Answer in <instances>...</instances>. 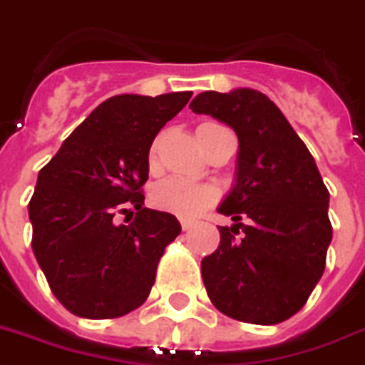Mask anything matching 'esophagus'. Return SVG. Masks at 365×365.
<instances>
[{
  "label": "esophagus",
  "instance_id": "1",
  "mask_svg": "<svg viewBox=\"0 0 365 365\" xmlns=\"http://www.w3.org/2000/svg\"><path fill=\"white\" fill-rule=\"evenodd\" d=\"M180 227H182V231H190L194 227V221H190V219H180Z\"/></svg>",
  "mask_w": 365,
  "mask_h": 365
}]
</instances>
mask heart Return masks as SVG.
<instances>
[{"mask_svg":"<svg viewBox=\"0 0 365 365\" xmlns=\"http://www.w3.org/2000/svg\"><path fill=\"white\" fill-rule=\"evenodd\" d=\"M213 123H204L202 127H210ZM150 171L158 169L155 146L148 155ZM217 200V190L210 185H198L182 179H165L153 186L152 204L161 212L171 213L180 219H194Z\"/></svg>","mask_w":365,"mask_h":365,"instance_id":"1","label":"heart"}]
</instances>
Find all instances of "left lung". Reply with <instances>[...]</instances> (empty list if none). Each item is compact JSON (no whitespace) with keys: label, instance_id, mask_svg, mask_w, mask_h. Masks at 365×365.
I'll return each mask as SVG.
<instances>
[{"label":"left lung","instance_id":"1","mask_svg":"<svg viewBox=\"0 0 365 365\" xmlns=\"http://www.w3.org/2000/svg\"><path fill=\"white\" fill-rule=\"evenodd\" d=\"M190 109L229 125L240 146L237 185L219 207L235 225L219 227L217 250L202 259L207 297L238 322H284L325 271L333 237L327 186L306 144L262 92L210 90Z\"/></svg>","mask_w":365,"mask_h":365}]
</instances>
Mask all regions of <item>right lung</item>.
Masks as SVG:
<instances>
[{"label": "right lung", "instance_id": "right-lung-1", "mask_svg": "<svg viewBox=\"0 0 365 365\" xmlns=\"http://www.w3.org/2000/svg\"><path fill=\"white\" fill-rule=\"evenodd\" d=\"M192 92L120 94L100 103L38 173L29 204L32 250L56 298L78 317L113 319L146 302L175 215L144 207L153 138ZM133 203L128 225L114 215Z\"/></svg>", "mask_w": 365, "mask_h": 365}]
</instances>
